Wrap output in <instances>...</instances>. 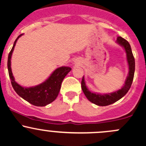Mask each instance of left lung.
<instances>
[{
  "mask_svg": "<svg viewBox=\"0 0 146 146\" xmlns=\"http://www.w3.org/2000/svg\"><path fill=\"white\" fill-rule=\"evenodd\" d=\"M116 42L124 48L125 52L126 54V61H127L128 66H129V73H128V76L125 80L124 85L121 89L115 91V92H111V93L106 94H100L90 91L87 87L83 76L81 82L82 91L88 100L96 105L107 106L119 100L121 98H123L127 93L131 86L132 82H133L135 72V59L133 54H132L131 46L126 39L121 36L117 37Z\"/></svg>",
  "mask_w": 146,
  "mask_h": 146,
  "instance_id": "left-lung-1",
  "label": "left lung"
}]
</instances>
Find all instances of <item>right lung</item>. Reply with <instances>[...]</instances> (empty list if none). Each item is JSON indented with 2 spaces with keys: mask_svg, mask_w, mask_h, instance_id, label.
I'll return each mask as SVG.
<instances>
[{
  "mask_svg": "<svg viewBox=\"0 0 146 146\" xmlns=\"http://www.w3.org/2000/svg\"><path fill=\"white\" fill-rule=\"evenodd\" d=\"M23 35H19L15 41L13 48L9 53L8 58V69L10 79L13 89L16 93L30 104L37 107H44L56 100L59 93L61 83L66 75L71 70L68 66H61L52 72L49 77L42 83L32 87H23L15 82L12 73L11 57L17 39Z\"/></svg>",
  "mask_w": 146,
  "mask_h": 146,
  "instance_id": "add662e5",
  "label": "right lung"
}]
</instances>
